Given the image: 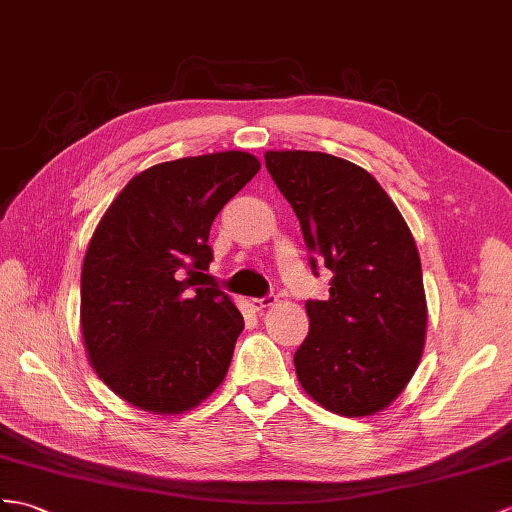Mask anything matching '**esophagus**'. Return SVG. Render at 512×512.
Returning a JSON list of instances; mask_svg holds the SVG:
<instances>
[{
    "label": "esophagus",
    "mask_w": 512,
    "mask_h": 512,
    "mask_svg": "<svg viewBox=\"0 0 512 512\" xmlns=\"http://www.w3.org/2000/svg\"><path fill=\"white\" fill-rule=\"evenodd\" d=\"M276 302H278V295L269 293V295H265V297H256V299H252V306H254V310H265V308L273 306Z\"/></svg>",
    "instance_id": "34e87169"
}]
</instances>
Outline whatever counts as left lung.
Segmentation results:
<instances>
[{
  "label": "left lung",
  "instance_id": "left-lung-1",
  "mask_svg": "<svg viewBox=\"0 0 512 512\" xmlns=\"http://www.w3.org/2000/svg\"><path fill=\"white\" fill-rule=\"evenodd\" d=\"M265 165L299 219L310 267L334 273L330 297L306 302L297 380L336 415H376L406 389L426 341L413 234L378 180L350 160L291 149L267 152Z\"/></svg>",
  "mask_w": 512,
  "mask_h": 512
}]
</instances>
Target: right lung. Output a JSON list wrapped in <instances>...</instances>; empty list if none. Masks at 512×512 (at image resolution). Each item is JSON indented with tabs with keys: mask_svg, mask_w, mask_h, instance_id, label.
Returning a JSON list of instances; mask_svg holds the SVG:
<instances>
[{
	"mask_svg": "<svg viewBox=\"0 0 512 512\" xmlns=\"http://www.w3.org/2000/svg\"><path fill=\"white\" fill-rule=\"evenodd\" d=\"M260 169L247 152L160 162L134 176L86 247L80 326L99 378L121 400L180 415L223 382L243 315L206 282L219 210Z\"/></svg>",
	"mask_w": 512,
	"mask_h": 512,
	"instance_id": "1",
	"label": "right lung"
}]
</instances>
